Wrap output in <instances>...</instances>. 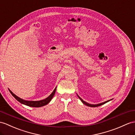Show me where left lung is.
<instances>
[{
    "label": "left lung",
    "mask_w": 135,
    "mask_h": 135,
    "mask_svg": "<svg viewBox=\"0 0 135 135\" xmlns=\"http://www.w3.org/2000/svg\"><path fill=\"white\" fill-rule=\"evenodd\" d=\"M77 96H78V98H80V99L81 100V101L82 102H83V103L84 104L86 105H87V106H88V107H99V106L102 105H103V104H105V103H108V102H109V101L111 100H108V101H105V102H104V103H100V104H94H94H89V103H86V102L84 101L83 99H82L81 98H80V97H79V96H78V94H77Z\"/></svg>",
    "instance_id": "left-lung-1"
}]
</instances>
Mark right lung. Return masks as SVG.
Wrapping results in <instances>:
<instances>
[{"mask_svg":"<svg viewBox=\"0 0 135 135\" xmlns=\"http://www.w3.org/2000/svg\"><path fill=\"white\" fill-rule=\"evenodd\" d=\"M56 88L57 87L54 89V90H53V91H52V93L48 97L45 98L44 100H40V101H27V100H23L22 98L18 97L17 96H16V95L13 93L9 89V91L12 96H14V97H15V99L16 100H18L19 103H21V104H23L24 105H26L31 107H41L46 105H47L48 103H49V102L51 100L52 97H53V96L55 94V91H56Z\"/></svg>","mask_w":135,"mask_h":135,"instance_id":"right-lung-1","label":"right lung"}]
</instances>
